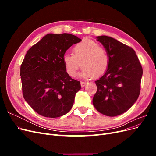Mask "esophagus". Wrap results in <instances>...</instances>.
Wrapping results in <instances>:
<instances>
[{
	"instance_id": "obj_1",
	"label": "esophagus",
	"mask_w": 156,
	"mask_h": 156,
	"mask_svg": "<svg viewBox=\"0 0 156 156\" xmlns=\"http://www.w3.org/2000/svg\"><path fill=\"white\" fill-rule=\"evenodd\" d=\"M87 84V83H86V82L81 81V87H85V85H86Z\"/></svg>"
}]
</instances>
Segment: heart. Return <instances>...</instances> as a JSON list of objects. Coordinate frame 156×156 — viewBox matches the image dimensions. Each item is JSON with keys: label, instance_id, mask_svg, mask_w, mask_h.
I'll return each instance as SVG.
<instances>
[{"label": "heart", "instance_id": "b5f03b06", "mask_svg": "<svg viewBox=\"0 0 156 156\" xmlns=\"http://www.w3.org/2000/svg\"><path fill=\"white\" fill-rule=\"evenodd\" d=\"M65 69L70 77H75L82 66L80 76L90 78L104 74L109 65V56L107 51L96 42L84 40L73 48V55L67 54L63 57Z\"/></svg>", "mask_w": 156, "mask_h": 156}]
</instances>
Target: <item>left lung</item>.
Wrapping results in <instances>:
<instances>
[{
	"mask_svg": "<svg viewBox=\"0 0 156 156\" xmlns=\"http://www.w3.org/2000/svg\"><path fill=\"white\" fill-rule=\"evenodd\" d=\"M109 56L106 72L95 81L98 87L92 103L96 109L108 116L123 114L140 94L143 68L135 51L107 36L96 37Z\"/></svg>",
	"mask_w": 156,
	"mask_h": 156,
	"instance_id": "8db88e82",
	"label": "left lung"
}]
</instances>
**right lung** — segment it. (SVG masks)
I'll return each mask as SVG.
<instances>
[{"label":"right lung","mask_w":156,"mask_h":156,"mask_svg":"<svg viewBox=\"0 0 156 156\" xmlns=\"http://www.w3.org/2000/svg\"><path fill=\"white\" fill-rule=\"evenodd\" d=\"M81 41L71 34H48L27 51L21 66L23 95L39 115L56 118L72 108L80 82L65 69L64 54Z\"/></svg>","instance_id":"1"}]
</instances>
